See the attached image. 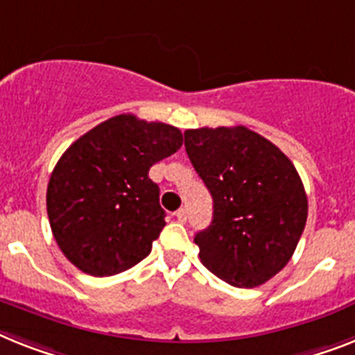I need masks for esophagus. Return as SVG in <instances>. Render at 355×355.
<instances>
[{
  "label": "esophagus",
  "instance_id": "obj_1",
  "mask_svg": "<svg viewBox=\"0 0 355 355\" xmlns=\"http://www.w3.org/2000/svg\"><path fill=\"white\" fill-rule=\"evenodd\" d=\"M175 219H178V221H180V223H184V221H187V210L184 209H180V210H175Z\"/></svg>",
  "mask_w": 355,
  "mask_h": 355
}]
</instances>
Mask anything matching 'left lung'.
I'll use <instances>...</instances> for the list:
<instances>
[{
  "label": "left lung",
  "instance_id": "obj_1",
  "mask_svg": "<svg viewBox=\"0 0 355 355\" xmlns=\"http://www.w3.org/2000/svg\"><path fill=\"white\" fill-rule=\"evenodd\" d=\"M184 148L214 199L212 223L194 237L199 259L228 285H263L285 268L306 223L295 166L241 125L187 130Z\"/></svg>",
  "mask_w": 355,
  "mask_h": 355
}]
</instances>
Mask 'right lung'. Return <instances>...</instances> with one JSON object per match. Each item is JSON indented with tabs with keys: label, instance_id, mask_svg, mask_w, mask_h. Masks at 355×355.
<instances>
[{
	"label": "right lung",
	"instance_id": "right-lung-1",
	"mask_svg": "<svg viewBox=\"0 0 355 355\" xmlns=\"http://www.w3.org/2000/svg\"><path fill=\"white\" fill-rule=\"evenodd\" d=\"M181 145L180 128L119 114L67 148L46 187V214L72 265L105 277L150 254L165 227V210L148 171Z\"/></svg>",
	"mask_w": 355,
	"mask_h": 355
}]
</instances>
